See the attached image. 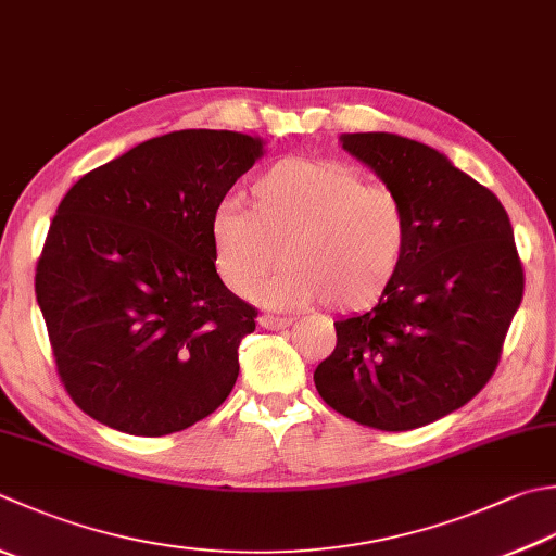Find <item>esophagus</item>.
<instances>
[{"label":"esophagus","mask_w":556,"mask_h":556,"mask_svg":"<svg viewBox=\"0 0 556 556\" xmlns=\"http://www.w3.org/2000/svg\"><path fill=\"white\" fill-rule=\"evenodd\" d=\"M293 323V318H281V315H260V325H263L265 330H285Z\"/></svg>","instance_id":"esophagus-1"}]
</instances>
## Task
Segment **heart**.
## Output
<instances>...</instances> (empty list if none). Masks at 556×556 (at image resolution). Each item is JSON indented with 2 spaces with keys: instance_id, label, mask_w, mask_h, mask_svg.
I'll list each match as a JSON object with an SVG mask.
<instances>
[{
  "instance_id": "1",
  "label": "heart",
  "mask_w": 556,
  "mask_h": 556,
  "mask_svg": "<svg viewBox=\"0 0 556 556\" xmlns=\"http://www.w3.org/2000/svg\"><path fill=\"white\" fill-rule=\"evenodd\" d=\"M409 238L395 190L320 159L277 161L250 185L248 210L226 202L212 216L214 265L231 291L248 293L279 257L287 260L257 289L275 306L328 301L342 313L374 308L405 267Z\"/></svg>"
}]
</instances>
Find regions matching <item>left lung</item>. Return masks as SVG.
<instances>
[{
    "mask_svg": "<svg viewBox=\"0 0 556 556\" xmlns=\"http://www.w3.org/2000/svg\"><path fill=\"white\" fill-rule=\"evenodd\" d=\"M340 139L400 194L412 238L393 289L334 323L337 346L313 380L346 419L409 431L463 407L492 378L523 299V265L496 194L437 149L388 132Z\"/></svg>",
    "mask_w": 556,
    "mask_h": 556,
    "instance_id": "left-lung-1",
    "label": "left lung"
}]
</instances>
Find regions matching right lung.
I'll use <instances>...</instances> for the list:
<instances>
[{
  "label": "right lung",
  "mask_w": 556,
  "mask_h": 556,
  "mask_svg": "<svg viewBox=\"0 0 556 556\" xmlns=\"http://www.w3.org/2000/svg\"><path fill=\"white\" fill-rule=\"evenodd\" d=\"M263 139L180 129L86 173L36 267L54 364L74 405L132 437L210 417L238 378L257 311L224 287L212 216Z\"/></svg>",
  "instance_id": "1"
}]
</instances>
